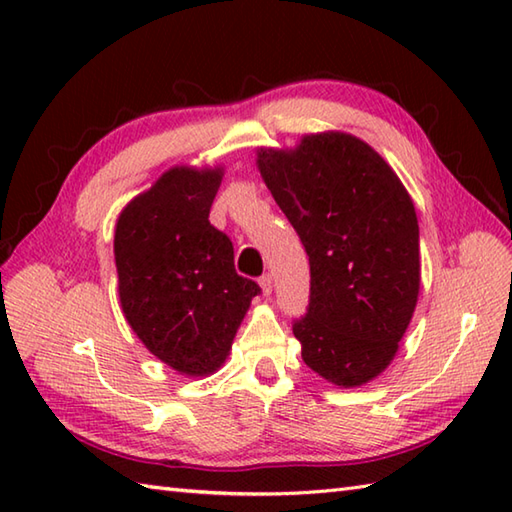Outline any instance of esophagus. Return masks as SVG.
Returning <instances> with one entry per match:
<instances>
[{"label":"esophagus","instance_id":"obj_1","mask_svg":"<svg viewBox=\"0 0 512 512\" xmlns=\"http://www.w3.org/2000/svg\"><path fill=\"white\" fill-rule=\"evenodd\" d=\"M259 286H262V292L268 297L270 292H273V275H262V279H259Z\"/></svg>","mask_w":512,"mask_h":512}]
</instances>
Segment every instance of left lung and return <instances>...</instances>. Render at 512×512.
I'll return each mask as SVG.
<instances>
[{
    "mask_svg": "<svg viewBox=\"0 0 512 512\" xmlns=\"http://www.w3.org/2000/svg\"><path fill=\"white\" fill-rule=\"evenodd\" d=\"M257 167L310 259V301L292 332L312 372L339 387L376 378L398 352L420 290L418 217L361 138L323 132L259 149Z\"/></svg>",
    "mask_w": 512,
    "mask_h": 512,
    "instance_id": "1",
    "label": "left lung"
}]
</instances>
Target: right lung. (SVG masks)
<instances>
[{
  "label": "right lung",
  "instance_id": "right-lung-1",
  "mask_svg": "<svg viewBox=\"0 0 512 512\" xmlns=\"http://www.w3.org/2000/svg\"><path fill=\"white\" fill-rule=\"evenodd\" d=\"M222 169L173 167L118 215L114 257L127 323L184 376L220 367L257 281L237 275L233 242L209 222Z\"/></svg>",
  "mask_w": 512,
  "mask_h": 512
}]
</instances>
